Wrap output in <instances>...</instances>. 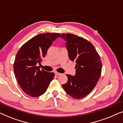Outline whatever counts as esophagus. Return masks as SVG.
Segmentation results:
<instances>
[{"mask_svg": "<svg viewBox=\"0 0 123 123\" xmlns=\"http://www.w3.org/2000/svg\"><path fill=\"white\" fill-rule=\"evenodd\" d=\"M55 75H57V76H58V75H61V73H58V72H55Z\"/></svg>", "mask_w": 123, "mask_h": 123, "instance_id": "esophagus-1", "label": "esophagus"}]
</instances>
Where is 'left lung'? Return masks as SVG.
I'll use <instances>...</instances> for the list:
<instances>
[{
    "label": "left lung",
    "mask_w": 123,
    "mask_h": 123,
    "mask_svg": "<svg viewBox=\"0 0 123 123\" xmlns=\"http://www.w3.org/2000/svg\"><path fill=\"white\" fill-rule=\"evenodd\" d=\"M60 38L66 41L70 60L76 63L75 75L67 74L68 81L62 87L73 98H83L92 91L101 76L102 63L100 56L93 45L82 37L63 33Z\"/></svg>",
    "instance_id": "8db88e82"
}]
</instances>
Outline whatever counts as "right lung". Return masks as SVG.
I'll return each instance as SVG.
<instances>
[{
  "label": "right lung",
  "mask_w": 123,
  "mask_h": 123,
  "mask_svg": "<svg viewBox=\"0 0 123 123\" xmlns=\"http://www.w3.org/2000/svg\"><path fill=\"white\" fill-rule=\"evenodd\" d=\"M58 33L38 34L24 43L18 50L13 69L15 77L25 93L30 96H40L46 92L55 74L40 69V64L45 58L53 41L59 37Z\"/></svg>",
  "instance_id": "add662e5"
}]
</instances>
